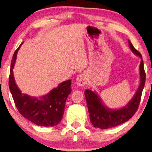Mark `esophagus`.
Listing matches in <instances>:
<instances>
[{"instance_id": "esophagus-1", "label": "esophagus", "mask_w": 152, "mask_h": 152, "mask_svg": "<svg viewBox=\"0 0 152 152\" xmlns=\"http://www.w3.org/2000/svg\"><path fill=\"white\" fill-rule=\"evenodd\" d=\"M86 83H87V79H86V76L84 74H81L80 75H79L78 77L77 78L76 84L77 86H84L86 85Z\"/></svg>"}]
</instances>
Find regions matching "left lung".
<instances>
[{
	"label": "left lung",
	"instance_id": "obj_1",
	"mask_svg": "<svg viewBox=\"0 0 152 152\" xmlns=\"http://www.w3.org/2000/svg\"><path fill=\"white\" fill-rule=\"evenodd\" d=\"M129 43L131 50L135 54L142 58L140 53L133 47L129 40ZM140 70V84L138 89L133 99L128 103L126 107H124L121 109L117 110L108 109L102 103L101 100L94 91L89 89H86L84 91L88 110L89 112L90 121L94 127L99 128L100 129H107L117 126L129 120L137 112L140 102L142 93L146 80V73L144 69L142 60H141Z\"/></svg>",
	"mask_w": 152,
	"mask_h": 152
}]
</instances>
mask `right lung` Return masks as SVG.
I'll return each mask as SVG.
<instances>
[{"instance_id":"1","label":"right lung","mask_w":152,"mask_h":152,"mask_svg":"<svg viewBox=\"0 0 152 152\" xmlns=\"http://www.w3.org/2000/svg\"><path fill=\"white\" fill-rule=\"evenodd\" d=\"M20 46L13 54L9 76V88L16 107L23 117L36 125L47 127L56 126L61 121L66 99L71 93V80L62 82L40 99L21 94L15 84L12 70Z\"/></svg>"}]
</instances>
